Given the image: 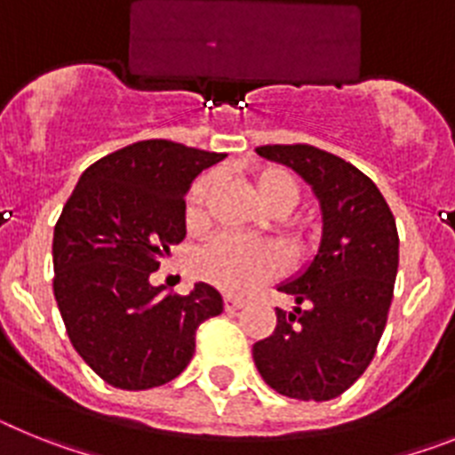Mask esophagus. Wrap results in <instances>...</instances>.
Returning <instances> with one entry per match:
<instances>
[{"label": "esophagus", "mask_w": 455, "mask_h": 455, "mask_svg": "<svg viewBox=\"0 0 455 455\" xmlns=\"http://www.w3.org/2000/svg\"><path fill=\"white\" fill-rule=\"evenodd\" d=\"M243 304L244 302L240 298H233V295H224V309H227L228 314H231V311H238Z\"/></svg>", "instance_id": "obj_1"}]
</instances>
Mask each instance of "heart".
<instances>
[{"instance_id":"1","label":"heart","mask_w":455,"mask_h":455,"mask_svg":"<svg viewBox=\"0 0 455 455\" xmlns=\"http://www.w3.org/2000/svg\"><path fill=\"white\" fill-rule=\"evenodd\" d=\"M215 188V173H204L189 185L185 196V222L199 227ZM259 201L267 212L282 217L293 211L302 196V185L283 167H263L254 176ZM195 275L224 293L244 295L272 282L286 267V254L272 243H247L235 235H217L204 244L192 260Z\"/></svg>"}]
</instances>
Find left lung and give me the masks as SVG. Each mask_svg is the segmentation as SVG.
Masks as SVG:
<instances>
[{
    "mask_svg": "<svg viewBox=\"0 0 455 455\" xmlns=\"http://www.w3.org/2000/svg\"><path fill=\"white\" fill-rule=\"evenodd\" d=\"M256 153L282 162L314 188L323 238L311 266L279 291L276 327L251 347L260 378L288 398L330 401L364 373L387 325L398 272V231L385 196L366 173L309 144H267Z\"/></svg>",
    "mask_w": 455,
    "mask_h": 455,
    "instance_id": "8db88e82",
    "label": "left lung"
}]
</instances>
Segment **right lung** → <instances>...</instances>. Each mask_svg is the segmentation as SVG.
<instances>
[{"label":"right lung","instance_id":"1","mask_svg":"<svg viewBox=\"0 0 455 455\" xmlns=\"http://www.w3.org/2000/svg\"><path fill=\"white\" fill-rule=\"evenodd\" d=\"M227 153L146 140L93 162L54 227V299L73 347L108 385L151 389L195 355L196 330L222 295L153 286L151 275L185 238V192Z\"/></svg>","mask_w":455,"mask_h":455}]
</instances>
